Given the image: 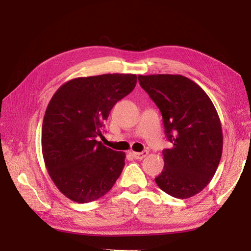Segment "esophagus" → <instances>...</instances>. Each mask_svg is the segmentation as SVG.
I'll return each mask as SVG.
<instances>
[{
  "instance_id": "esophagus-1",
  "label": "esophagus",
  "mask_w": 251,
  "mask_h": 251,
  "mask_svg": "<svg viewBox=\"0 0 251 251\" xmlns=\"http://www.w3.org/2000/svg\"><path fill=\"white\" fill-rule=\"evenodd\" d=\"M147 154H148V151H141V152H136V151H132L131 152V155L135 158V159H143V158H145L146 156H147Z\"/></svg>"
}]
</instances>
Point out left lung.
Returning a JSON list of instances; mask_svg holds the SVG:
<instances>
[{
    "label": "left lung",
    "instance_id": "8db88e82",
    "mask_svg": "<svg viewBox=\"0 0 251 251\" xmlns=\"http://www.w3.org/2000/svg\"><path fill=\"white\" fill-rule=\"evenodd\" d=\"M139 82L159 108L172 144L162 151L165 168L157 185L176 198L196 195L211 181L222 156L221 122L211 100L180 75H139Z\"/></svg>",
    "mask_w": 251,
    "mask_h": 251
}]
</instances>
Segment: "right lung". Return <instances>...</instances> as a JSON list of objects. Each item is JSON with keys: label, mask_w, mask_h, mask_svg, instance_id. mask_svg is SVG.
Here are the masks:
<instances>
[{"label": "right lung", "mask_w": 251, "mask_h": 251, "mask_svg": "<svg viewBox=\"0 0 251 251\" xmlns=\"http://www.w3.org/2000/svg\"><path fill=\"white\" fill-rule=\"evenodd\" d=\"M137 78L107 74L75 78L56 91L42 125V152L49 175L58 190L79 203L94 201L114 186L126 154L106 147L104 121L117 101L130 94Z\"/></svg>", "instance_id": "1"}]
</instances>
